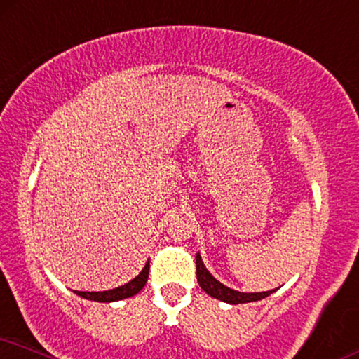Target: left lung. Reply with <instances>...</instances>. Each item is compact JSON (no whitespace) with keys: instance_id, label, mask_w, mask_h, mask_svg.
<instances>
[{"instance_id":"8db88e82","label":"left lung","mask_w":359,"mask_h":359,"mask_svg":"<svg viewBox=\"0 0 359 359\" xmlns=\"http://www.w3.org/2000/svg\"><path fill=\"white\" fill-rule=\"evenodd\" d=\"M196 278L199 287L203 288L208 295L214 297V299L226 302V304L231 305H237V304H249V302H257L262 300L265 297H269L271 293L276 290H269V292H254V293H245V292H237L232 290V288L226 287L224 283H221L219 280H216L206 267H204L203 259L199 252L196 254Z\"/></svg>"}]
</instances>
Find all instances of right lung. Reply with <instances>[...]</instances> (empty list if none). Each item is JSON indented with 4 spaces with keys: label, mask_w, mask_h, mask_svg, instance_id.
<instances>
[{
    "label": "right lung",
    "mask_w": 359,
    "mask_h": 359,
    "mask_svg": "<svg viewBox=\"0 0 359 359\" xmlns=\"http://www.w3.org/2000/svg\"><path fill=\"white\" fill-rule=\"evenodd\" d=\"M148 269H150V262L145 264L143 271L138 273L133 280H130L128 283H125L122 287L111 288V290H105V292H77L79 297L87 300H94V302H105V304H110V302H117V300H123L128 299V297L137 295V293L145 287V283L148 280Z\"/></svg>",
    "instance_id": "right-lung-1"
}]
</instances>
